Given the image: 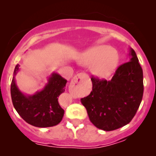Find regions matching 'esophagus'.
Wrapping results in <instances>:
<instances>
[{
  "label": "esophagus",
  "instance_id": "esophagus-1",
  "mask_svg": "<svg viewBox=\"0 0 156 156\" xmlns=\"http://www.w3.org/2000/svg\"><path fill=\"white\" fill-rule=\"evenodd\" d=\"M85 77V74L83 73H79L77 74L76 76L73 78V80H71V83L69 84V91L71 94H74V89H75V87L77 84H80L82 80H83V78Z\"/></svg>",
  "mask_w": 156,
  "mask_h": 156
}]
</instances>
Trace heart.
<instances>
[{
  "label": "heart",
  "instance_id": "heart-1",
  "mask_svg": "<svg viewBox=\"0 0 156 156\" xmlns=\"http://www.w3.org/2000/svg\"><path fill=\"white\" fill-rule=\"evenodd\" d=\"M119 58L116 51L107 44H99L90 48L79 59L81 65L91 67L95 76L105 79L113 73L119 64Z\"/></svg>",
  "mask_w": 156,
  "mask_h": 156
}]
</instances>
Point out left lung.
I'll use <instances>...</instances> for the list:
<instances>
[{
    "mask_svg": "<svg viewBox=\"0 0 156 156\" xmlns=\"http://www.w3.org/2000/svg\"><path fill=\"white\" fill-rule=\"evenodd\" d=\"M128 56V62L117 69L111 80H100L92 77V91L80 99L90 122L105 131L128 124L142 100V69L131 48Z\"/></svg>",
    "mask_w": 156,
    "mask_h": 156,
    "instance_id": "left-lung-1",
    "label": "left lung"
}]
</instances>
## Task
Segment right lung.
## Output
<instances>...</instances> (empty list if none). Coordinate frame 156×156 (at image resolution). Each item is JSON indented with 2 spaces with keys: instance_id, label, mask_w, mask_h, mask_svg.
I'll return each mask as SVG.
<instances>
[{
  "instance_id": "obj_1",
  "label": "right lung",
  "mask_w": 156,
  "mask_h": 156,
  "mask_svg": "<svg viewBox=\"0 0 156 156\" xmlns=\"http://www.w3.org/2000/svg\"><path fill=\"white\" fill-rule=\"evenodd\" d=\"M19 66L16 65L11 84L14 108L32 126L50 127L58 124L63 118L64 110L59 105L58 97L65 91L67 80L53 72L42 90L34 94H27L22 92L16 84V76L20 70Z\"/></svg>"
}]
</instances>
